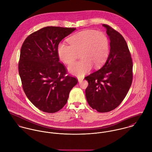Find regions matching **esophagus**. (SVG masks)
I'll return each mask as SVG.
<instances>
[{"label":"esophagus","mask_w":152,"mask_h":152,"mask_svg":"<svg viewBox=\"0 0 152 152\" xmlns=\"http://www.w3.org/2000/svg\"><path fill=\"white\" fill-rule=\"evenodd\" d=\"M83 79L82 77H79V78H78V82H79V83L82 82L83 81Z\"/></svg>","instance_id":"esophagus-1"}]
</instances>
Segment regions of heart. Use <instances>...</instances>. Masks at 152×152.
Instances as JSON below:
<instances>
[{
  "label": "heart",
  "instance_id": "obj_1",
  "mask_svg": "<svg viewBox=\"0 0 152 152\" xmlns=\"http://www.w3.org/2000/svg\"><path fill=\"white\" fill-rule=\"evenodd\" d=\"M70 45L61 42L57 48L58 56L63 63L70 64L80 53L81 61L68 67L69 72L82 77L92 67L99 69L106 61L110 52V42L103 31L86 30L79 31L67 39Z\"/></svg>",
  "mask_w": 152,
  "mask_h": 152
}]
</instances>
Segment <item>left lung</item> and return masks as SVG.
<instances>
[{
  "mask_svg": "<svg viewBox=\"0 0 152 152\" xmlns=\"http://www.w3.org/2000/svg\"><path fill=\"white\" fill-rule=\"evenodd\" d=\"M110 39V53L103 66L85 77L86 97L92 109L105 113L116 109L129 91L133 79V62L124 37L103 24Z\"/></svg>",
  "mask_w": 152,
  "mask_h": 152,
  "instance_id": "1",
  "label": "left lung"
}]
</instances>
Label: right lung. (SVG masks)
<instances>
[{"label": "right lung", "mask_w": 152, "mask_h": 152, "mask_svg": "<svg viewBox=\"0 0 152 152\" xmlns=\"http://www.w3.org/2000/svg\"><path fill=\"white\" fill-rule=\"evenodd\" d=\"M76 28L48 26L31 34L20 50L19 73L29 100L39 110L55 113L67 103L78 80L66 76L57 48L61 40Z\"/></svg>", "instance_id": "obj_1"}]
</instances>
